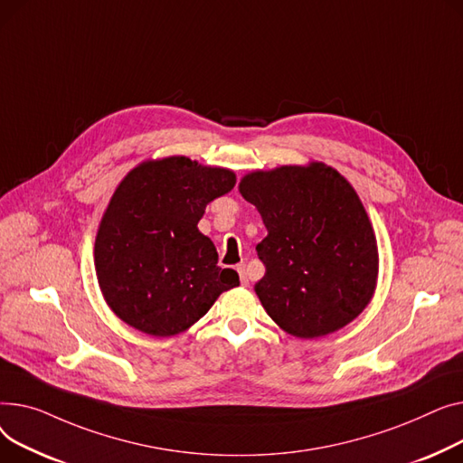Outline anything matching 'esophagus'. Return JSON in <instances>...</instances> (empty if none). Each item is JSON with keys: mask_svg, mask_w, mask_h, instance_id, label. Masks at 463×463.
<instances>
[{"mask_svg": "<svg viewBox=\"0 0 463 463\" xmlns=\"http://www.w3.org/2000/svg\"><path fill=\"white\" fill-rule=\"evenodd\" d=\"M237 273H239V277H241V284H242V286H249L247 265H244V263H239V265H237Z\"/></svg>", "mask_w": 463, "mask_h": 463, "instance_id": "obj_1", "label": "esophagus"}]
</instances>
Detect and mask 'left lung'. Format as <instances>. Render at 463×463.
Segmentation results:
<instances>
[{
  "instance_id": "left-lung-1",
  "label": "left lung",
  "mask_w": 463,
  "mask_h": 463,
  "mask_svg": "<svg viewBox=\"0 0 463 463\" xmlns=\"http://www.w3.org/2000/svg\"><path fill=\"white\" fill-rule=\"evenodd\" d=\"M239 193L267 228L256 247L265 275L254 289L282 331L327 336L370 305L379 273L375 232L342 174L317 160L254 170Z\"/></svg>"
}]
</instances>
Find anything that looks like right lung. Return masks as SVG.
Returning a JSON list of instances; mask_svg holds the SVG:
<instances>
[{
    "instance_id": "right-lung-1",
    "label": "right lung",
    "mask_w": 463,
    "mask_h": 463,
    "mask_svg": "<svg viewBox=\"0 0 463 463\" xmlns=\"http://www.w3.org/2000/svg\"><path fill=\"white\" fill-rule=\"evenodd\" d=\"M233 186V170L183 155L144 160L121 179L93 250L99 288L121 321L156 338L175 336L239 286L198 230L207 203Z\"/></svg>"
}]
</instances>
